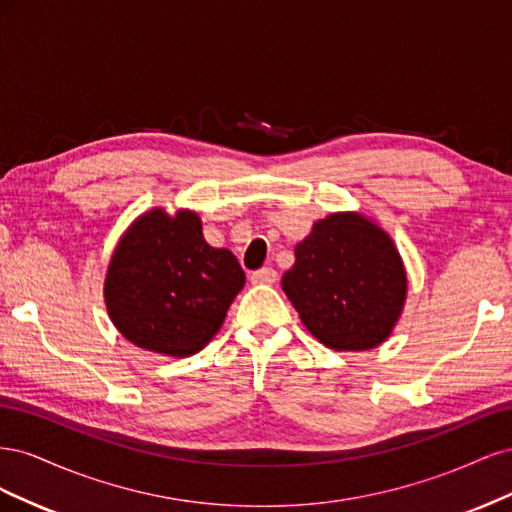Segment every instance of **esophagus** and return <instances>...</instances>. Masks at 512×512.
Wrapping results in <instances>:
<instances>
[{
	"label": "esophagus",
	"mask_w": 512,
	"mask_h": 512,
	"mask_svg": "<svg viewBox=\"0 0 512 512\" xmlns=\"http://www.w3.org/2000/svg\"><path fill=\"white\" fill-rule=\"evenodd\" d=\"M277 280V271L273 267H262L252 273L254 284H273Z\"/></svg>",
	"instance_id": "1"
}]
</instances>
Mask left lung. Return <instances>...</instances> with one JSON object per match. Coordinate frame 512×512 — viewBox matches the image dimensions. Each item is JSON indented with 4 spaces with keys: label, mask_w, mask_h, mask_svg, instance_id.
<instances>
[{
    "label": "left lung",
    "mask_w": 512,
    "mask_h": 512,
    "mask_svg": "<svg viewBox=\"0 0 512 512\" xmlns=\"http://www.w3.org/2000/svg\"><path fill=\"white\" fill-rule=\"evenodd\" d=\"M282 277L307 331L333 350H369L391 335L406 271L391 237L359 213H333L294 247Z\"/></svg>",
    "instance_id": "1"
}]
</instances>
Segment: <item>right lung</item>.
<instances>
[{
    "label": "right lung",
    "instance_id": "right-lung-1",
    "mask_svg": "<svg viewBox=\"0 0 512 512\" xmlns=\"http://www.w3.org/2000/svg\"><path fill=\"white\" fill-rule=\"evenodd\" d=\"M245 284L235 254L211 247L192 211L153 209L123 235L106 273L108 314L138 348L188 356L218 333Z\"/></svg>",
    "mask_w": 512,
    "mask_h": 512
}]
</instances>
